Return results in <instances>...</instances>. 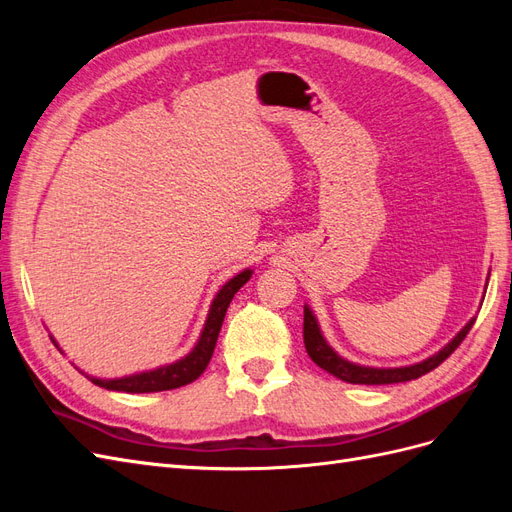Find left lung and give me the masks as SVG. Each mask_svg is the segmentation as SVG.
Segmentation results:
<instances>
[{"instance_id": "obj_1", "label": "left lung", "mask_w": 512, "mask_h": 512, "mask_svg": "<svg viewBox=\"0 0 512 512\" xmlns=\"http://www.w3.org/2000/svg\"><path fill=\"white\" fill-rule=\"evenodd\" d=\"M474 320L476 318H472L466 327L457 333V337L451 344H446L438 354L429 356L427 361L410 365V367H395V369L361 367V365H354L350 361H344L342 356H337V352H333V348L324 342V337L318 329V322H316L314 314L309 312V307H305V314H303V342H305V350L309 354V359L339 380L350 382V384H395V382H408V380L421 378V376L429 374L431 369H436L440 363H444L448 356H451L459 348L463 339H466Z\"/></svg>"}]
</instances>
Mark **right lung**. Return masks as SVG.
Returning <instances> with one entry per match:
<instances>
[{
	"instance_id": "add662e5",
	"label": "right lung",
	"mask_w": 512,
	"mask_h": 512,
	"mask_svg": "<svg viewBox=\"0 0 512 512\" xmlns=\"http://www.w3.org/2000/svg\"><path fill=\"white\" fill-rule=\"evenodd\" d=\"M252 271L245 269L243 273L235 275L232 280L218 292V297L213 299L211 309H209V318L205 322L203 335H200L198 344L194 350L185 356V359L173 363V365H164L160 369L145 371V374H136L128 378H119V380H98V378H89L94 384L102 386V389L108 391H123V393H156V391H170V389H179V386H185L194 382L203 371L207 369L215 342H218V335L222 329V322L226 316V309L235 297L237 290L250 280Z\"/></svg>"
}]
</instances>
